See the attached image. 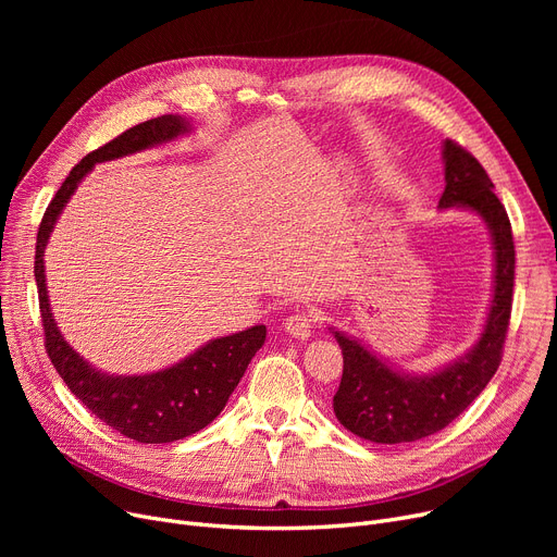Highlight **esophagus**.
I'll return each instance as SVG.
<instances>
[{"instance_id": "34e87169", "label": "esophagus", "mask_w": 557, "mask_h": 557, "mask_svg": "<svg viewBox=\"0 0 557 557\" xmlns=\"http://www.w3.org/2000/svg\"><path fill=\"white\" fill-rule=\"evenodd\" d=\"M315 325V315L311 311H296L286 315L284 332L298 341H307L311 336V330Z\"/></svg>"}]
</instances>
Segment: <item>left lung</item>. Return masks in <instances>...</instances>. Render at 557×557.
<instances>
[{"label": "left lung", "instance_id": "left-lung-1", "mask_svg": "<svg viewBox=\"0 0 557 557\" xmlns=\"http://www.w3.org/2000/svg\"><path fill=\"white\" fill-rule=\"evenodd\" d=\"M445 191L441 208L476 212L494 244V294L479 343L441 372L411 376L393 370L359 341L334 332L343 352V376L334 395L338 422L370 443L399 445L451 424L494 376L504 357L515 286V242L502 200L481 162L445 139Z\"/></svg>", "mask_w": 557, "mask_h": 557}]
</instances>
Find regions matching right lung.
<instances>
[{
    "mask_svg": "<svg viewBox=\"0 0 557 557\" xmlns=\"http://www.w3.org/2000/svg\"><path fill=\"white\" fill-rule=\"evenodd\" d=\"M187 131L189 122H185L183 116L162 114L124 131L120 137L103 144L101 149L87 153L70 171L65 183L49 202L36 242L34 273L38 284L45 349L53 368L63 376L67 388L83 401V406L90 408L101 422L144 445L181 441V437L208 426L223 411L248 363L267 341V327L255 325L239 334L214 338L181 363L153 374H103L74 352L53 323L45 284V248L58 214L63 212L78 183L97 162L146 151Z\"/></svg>",
    "mask_w": 557,
    "mask_h": 557,
    "instance_id": "right-lung-1",
    "label": "right lung"
}]
</instances>
